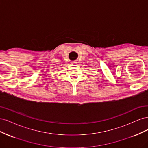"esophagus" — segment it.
Segmentation results:
<instances>
[{
  "label": "esophagus",
  "mask_w": 148,
  "mask_h": 148,
  "mask_svg": "<svg viewBox=\"0 0 148 148\" xmlns=\"http://www.w3.org/2000/svg\"><path fill=\"white\" fill-rule=\"evenodd\" d=\"M76 63H77V62H75V61L71 62V64H76Z\"/></svg>",
  "instance_id": "obj_1"
}]
</instances>
